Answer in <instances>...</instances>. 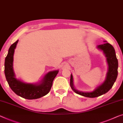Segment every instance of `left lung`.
<instances>
[{
  "instance_id": "obj_1",
  "label": "left lung",
  "mask_w": 123,
  "mask_h": 123,
  "mask_svg": "<svg viewBox=\"0 0 123 123\" xmlns=\"http://www.w3.org/2000/svg\"><path fill=\"white\" fill-rule=\"evenodd\" d=\"M105 43L99 45L97 46L99 50L103 51L104 54L107 57V61L108 65V71L107 73L105 80L102 85L97 87L94 91L90 92L80 91L76 89L73 86V76L71 74L70 86L72 90L77 94L80 96L89 97V98H95L105 94L111 88L116 80L118 76V61L117 58L114 47L111 44L104 41Z\"/></svg>"
}]
</instances>
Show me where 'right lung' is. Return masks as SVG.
I'll return each mask as SVG.
<instances>
[{
    "instance_id": "obj_1",
    "label": "right lung",
    "mask_w": 123,
    "mask_h": 123,
    "mask_svg": "<svg viewBox=\"0 0 123 123\" xmlns=\"http://www.w3.org/2000/svg\"><path fill=\"white\" fill-rule=\"evenodd\" d=\"M17 40L12 44L9 49L8 55L5 60L4 72L9 87L14 92L20 97L27 99L40 98L46 95L52 87L54 78L58 73V70L49 72L44 76L39 83H27L16 79L13 70V56Z\"/></svg>"
}]
</instances>
